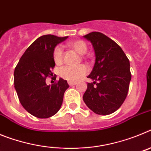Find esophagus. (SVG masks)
<instances>
[{"instance_id": "1", "label": "esophagus", "mask_w": 151, "mask_h": 151, "mask_svg": "<svg viewBox=\"0 0 151 151\" xmlns=\"http://www.w3.org/2000/svg\"><path fill=\"white\" fill-rule=\"evenodd\" d=\"M68 84H69V85H70V86H73V85H76V82H68Z\"/></svg>"}]
</instances>
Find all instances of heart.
Wrapping results in <instances>:
<instances>
[{"mask_svg": "<svg viewBox=\"0 0 151 151\" xmlns=\"http://www.w3.org/2000/svg\"><path fill=\"white\" fill-rule=\"evenodd\" d=\"M66 46L77 52L78 54H85L88 47L85 42L82 40H73L66 43ZM53 58L56 64H60L63 62V50L62 47L57 46L53 52ZM87 67L84 65L78 66H66L60 70V75L63 78L68 82H76L83 78L88 73Z\"/></svg>", "mask_w": 151, "mask_h": 151, "instance_id": "heart-1", "label": "heart"}]
</instances>
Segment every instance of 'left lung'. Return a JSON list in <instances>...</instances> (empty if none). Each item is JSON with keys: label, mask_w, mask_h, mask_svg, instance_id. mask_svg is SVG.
Masks as SVG:
<instances>
[{"label": "left lung", "mask_w": 151, "mask_h": 151, "mask_svg": "<svg viewBox=\"0 0 151 151\" xmlns=\"http://www.w3.org/2000/svg\"><path fill=\"white\" fill-rule=\"evenodd\" d=\"M91 41L95 53V63L88 78L83 101L99 115H109L123 104L129 91L132 75L130 63L123 50L115 41L98 32L84 35Z\"/></svg>", "instance_id": "8db88e82"}]
</instances>
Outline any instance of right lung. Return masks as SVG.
I'll use <instances>...</instances> for the list:
<instances>
[{"instance_id":"right-lung-1","label":"right lung","mask_w":151,"mask_h":151,"mask_svg":"<svg viewBox=\"0 0 151 151\" xmlns=\"http://www.w3.org/2000/svg\"><path fill=\"white\" fill-rule=\"evenodd\" d=\"M67 38L52 35L41 36L26 49L16 66L14 87L19 100L24 109L34 116L49 118L60 109L69 85L66 80L60 78L47 85L46 78L53 75L55 47Z\"/></svg>"}]
</instances>
